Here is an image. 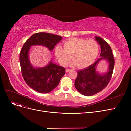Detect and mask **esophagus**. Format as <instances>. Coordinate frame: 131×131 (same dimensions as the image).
<instances>
[{
    "label": "esophagus",
    "instance_id": "obj_1",
    "mask_svg": "<svg viewBox=\"0 0 131 131\" xmlns=\"http://www.w3.org/2000/svg\"><path fill=\"white\" fill-rule=\"evenodd\" d=\"M70 70H71V69H68V68H67V69H66V72L67 73H68L69 72H70Z\"/></svg>",
    "mask_w": 131,
    "mask_h": 131
}]
</instances>
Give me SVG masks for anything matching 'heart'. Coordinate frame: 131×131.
Masks as SVG:
<instances>
[{
  "instance_id": "1",
  "label": "heart",
  "mask_w": 131,
  "mask_h": 131,
  "mask_svg": "<svg viewBox=\"0 0 131 131\" xmlns=\"http://www.w3.org/2000/svg\"><path fill=\"white\" fill-rule=\"evenodd\" d=\"M99 49L98 42L93 39L72 38L64 42V48L57 46L54 52L62 66H65L68 64L72 56L73 61L70 63L71 66L84 68L95 62Z\"/></svg>"
}]
</instances>
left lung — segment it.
I'll return each mask as SVG.
<instances>
[{"label":"left lung","instance_id":"left-lung-1","mask_svg":"<svg viewBox=\"0 0 131 131\" xmlns=\"http://www.w3.org/2000/svg\"><path fill=\"white\" fill-rule=\"evenodd\" d=\"M95 39L101 45L100 58L87 68L79 70L74 85L81 94L90 96L103 90L108 85L112 78L114 68L115 60L110 45L104 39L95 37ZM105 60L108 63V70L104 74H100L96 71L98 63Z\"/></svg>","mask_w":131,"mask_h":131}]
</instances>
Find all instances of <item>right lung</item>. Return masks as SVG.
Wrapping results in <instances>:
<instances>
[{"label":"right lung","mask_w":131,"mask_h":131,"mask_svg":"<svg viewBox=\"0 0 131 131\" xmlns=\"http://www.w3.org/2000/svg\"><path fill=\"white\" fill-rule=\"evenodd\" d=\"M62 39V37L57 35L45 32L37 33L28 39L21 50L19 62L22 77L26 84L38 92L47 93L56 88L65 74L66 69L51 61L44 67L34 68L29 59L30 47L42 45L52 51Z\"/></svg>","instance_id":"add662e5"}]
</instances>
